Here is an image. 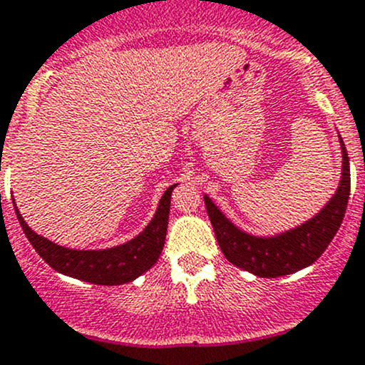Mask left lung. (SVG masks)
Here are the masks:
<instances>
[{"instance_id": "left-lung-1", "label": "left lung", "mask_w": 365, "mask_h": 365, "mask_svg": "<svg viewBox=\"0 0 365 365\" xmlns=\"http://www.w3.org/2000/svg\"><path fill=\"white\" fill-rule=\"evenodd\" d=\"M342 148V178L336 196L309 222L274 238H257L237 230L205 196L206 212L226 259L259 277H281L314 263L341 227L349 197V159Z\"/></svg>"}]
</instances>
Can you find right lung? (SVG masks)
I'll use <instances>...</instances> for the list:
<instances>
[{"label":"right lung","mask_w":365,"mask_h":365,"mask_svg":"<svg viewBox=\"0 0 365 365\" xmlns=\"http://www.w3.org/2000/svg\"><path fill=\"white\" fill-rule=\"evenodd\" d=\"M173 189L175 185L165 190L155 217L139 237L108 251H73V249H65L53 244L29 230L16 205L14 208H16V215L26 238L51 268L60 274L93 282V284L116 286L134 281L135 277L150 270L159 259L165 242V231H168Z\"/></svg>","instance_id":"add662e5"}]
</instances>
